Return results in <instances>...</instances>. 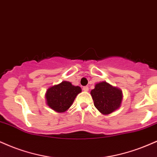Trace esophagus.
<instances>
[{
	"instance_id": "34e87169",
	"label": "esophagus",
	"mask_w": 157,
	"mask_h": 157,
	"mask_svg": "<svg viewBox=\"0 0 157 157\" xmlns=\"http://www.w3.org/2000/svg\"><path fill=\"white\" fill-rule=\"evenodd\" d=\"M82 89H83L84 91H88V86H84L83 88H82Z\"/></svg>"
}]
</instances>
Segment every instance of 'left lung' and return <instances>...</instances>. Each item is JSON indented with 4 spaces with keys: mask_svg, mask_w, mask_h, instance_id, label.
I'll return each mask as SVG.
<instances>
[{
    "mask_svg": "<svg viewBox=\"0 0 157 157\" xmlns=\"http://www.w3.org/2000/svg\"><path fill=\"white\" fill-rule=\"evenodd\" d=\"M94 106L99 112L107 115L121 106L122 92L118 88L111 86L106 82H101L95 86L90 91Z\"/></svg>",
    "mask_w": 157,
    "mask_h": 157,
    "instance_id": "left-lung-1",
    "label": "left lung"
}]
</instances>
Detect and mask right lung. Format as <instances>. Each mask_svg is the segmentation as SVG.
Wrapping results in <instances>:
<instances>
[{
  "instance_id": "obj_1",
  "label": "right lung",
  "mask_w": 157,
  "mask_h": 157,
  "mask_svg": "<svg viewBox=\"0 0 157 157\" xmlns=\"http://www.w3.org/2000/svg\"><path fill=\"white\" fill-rule=\"evenodd\" d=\"M81 92L79 86H74L71 82L63 81L61 83L50 87L47 90V104L58 113L65 112L71 105L77 95Z\"/></svg>"
}]
</instances>
